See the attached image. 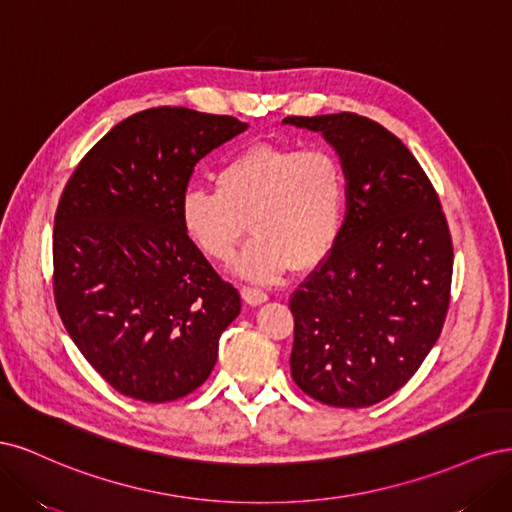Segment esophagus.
Masks as SVG:
<instances>
[{
    "mask_svg": "<svg viewBox=\"0 0 512 512\" xmlns=\"http://www.w3.org/2000/svg\"><path fill=\"white\" fill-rule=\"evenodd\" d=\"M241 297H243V301L247 303V305H262L265 303L269 297H267V292H262V290H258V288H252V286H243L241 288Z\"/></svg>",
    "mask_w": 512,
    "mask_h": 512,
    "instance_id": "esophagus-1",
    "label": "esophagus"
}]
</instances>
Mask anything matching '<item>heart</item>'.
<instances>
[{"mask_svg": "<svg viewBox=\"0 0 512 512\" xmlns=\"http://www.w3.org/2000/svg\"><path fill=\"white\" fill-rule=\"evenodd\" d=\"M346 198L344 166L331 149L256 143L220 166L215 190L183 192L179 224L196 250L215 262L235 256L250 226L254 239L235 269L269 284L290 265L312 269L333 252Z\"/></svg>", "mask_w": 512, "mask_h": 512, "instance_id": "b5f03b06", "label": "heart"}]
</instances>
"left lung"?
Instances as JSON below:
<instances>
[{
    "label": "left lung",
    "instance_id": "8db88e82",
    "mask_svg": "<svg viewBox=\"0 0 512 512\" xmlns=\"http://www.w3.org/2000/svg\"><path fill=\"white\" fill-rule=\"evenodd\" d=\"M342 160L344 228L292 294V380L335 408L399 391L436 346L451 301L453 243L440 198L410 149L354 113L286 117Z\"/></svg>",
    "mask_w": 512,
    "mask_h": 512
}]
</instances>
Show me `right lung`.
<instances>
[{
	"label": "right lung",
	"mask_w": 512,
	"mask_h": 512,
	"mask_svg": "<svg viewBox=\"0 0 512 512\" xmlns=\"http://www.w3.org/2000/svg\"><path fill=\"white\" fill-rule=\"evenodd\" d=\"M247 130L228 115L158 106L108 132L76 166L53 228V290L76 348L121 395L164 404L203 384L241 312L185 237L194 166Z\"/></svg>",
	"instance_id": "1"
}]
</instances>
